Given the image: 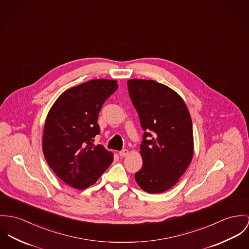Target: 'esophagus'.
<instances>
[{
	"mask_svg": "<svg viewBox=\"0 0 249 249\" xmlns=\"http://www.w3.org/2000/svg\"><path fill=\"white\" fill-rule=\"evenodd\" d=\"M128 153H129V151H128L127 149H123L122 151L119 152V155H120L121 157H125V156L128 155Z\"/></svg>",
	"mask_w": 249,
	"mask_h": 249,
	"instance_id": "obj_1",
	"label": "esophagus"
}]
</instances>
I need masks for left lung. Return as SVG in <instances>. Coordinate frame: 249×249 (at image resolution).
<instances>
[{"mask_svg":"<svg viewBox=\"0 0 249 249\" xmlns=\"http://www.w3.org/2000/svg\"><path fill=\"white\" fill-rule=\"evenodd\" d=\"M129 96L145 131L140 145L142 166L138 185L150 194L174 186L194 153L190 114L176 91L153 80L127 81Z\"/></svg>","mask_w":249,"mask_h":249,"instance_id":"1","label":"left lung"}]
</instances>
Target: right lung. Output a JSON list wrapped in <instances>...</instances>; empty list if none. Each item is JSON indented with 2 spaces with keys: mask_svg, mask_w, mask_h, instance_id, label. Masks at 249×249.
I'll return each mask as SVG.
<instances>
[{
  "mask_svg": "<svg viewBox=\"0 0 249 249\" xmlns=\"http://www.w3.org/2000/svg\"><path fill=\"white\" fill-rule=\"evenodd\" d=\"M118 82L95 79L63 92L45 119L43 152L54 173L76 189L94 184L113 161V153L94 144L98 115Z\"/></svg>",
  "mask_w": 249,
  "mask_h": 249,
  "instance_id": "right-lung-1",
  "label": "right lung"
}]
</instances>
